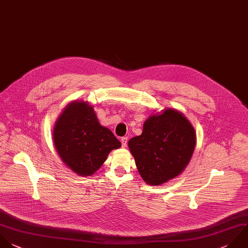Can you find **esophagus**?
<instances>
[{"label":"esophagus","mask_w":248,"mask_h":248,"mask_svg":"<svg viewBox=\"0 0 248 248\" xmlns=\"http://www.w3.org/2000/svg\"><path fill=\"white\" fill-rule=\"evenodd\" d=\"M127 142H128V138H127V137H123V138L121 139L122 147H126V146H127Z\"/></svg>","instance_id":"34e87169"}]
</instances>
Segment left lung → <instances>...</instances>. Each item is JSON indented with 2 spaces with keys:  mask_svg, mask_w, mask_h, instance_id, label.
I'll return each instance as SVG.
<instances>
[{
  "mask_svg": "<svg viewBox=\"0 0 248 248\" xmlns=\"http://www.w3.org/2000/svg\"><path fill=\"white\" fill-rule=\"evenodd\" d=\"M196 140L195 129L183 113L165 108L144 121L141 135L131 139L128 146L142 179L157 186L185 170Z\"/></svg>",
  "mask_w": 248,
  "mask_h": 248,
  "instance_id": "obj_1",
  "label": "left lung"
}]
</instances>
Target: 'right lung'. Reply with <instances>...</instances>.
Returning a JSON list of instances; mask_svg holds the SVG:
<instances>
[{
	"label": "right lung",
	"mask_w": 248,
	"mask_h": 248,
	"mask_svg": "<svg viewBox=\"0 0 248 248\" xmlns=\"http://www.w3.org/2000/svg\"><path fill=\"white\" fill-rule=\"evenodd\" d=\"M53 142L63 163L80 176L97 171L111 150L121 146L112 132L102 126L88 102L73 101L53 128Z\"/></svg>",
	"instance_id": "obj_1"
}]
</instances>
